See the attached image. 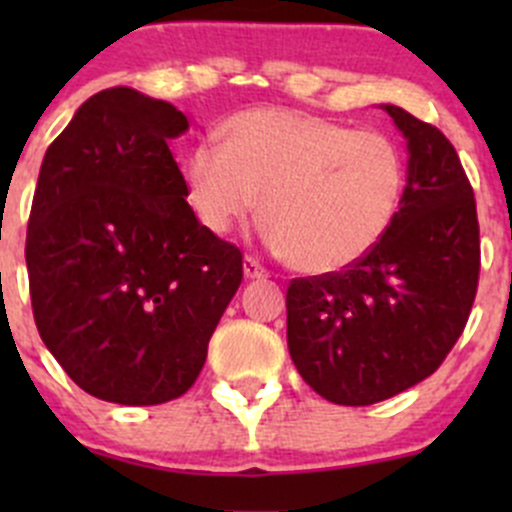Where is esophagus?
Instances as JSON below:
<instances>
[{
  "mask_svg": "<svg viewBox=\"0 0 512 512\" xmlns=\"http://www.w3.org/2000/svg\"><path fill=\"white\" fill-rule=\"evenodd\" d=\"M242 270H245L247 280H262V277H267V270L255 260V257H245V262H242Z\"/></svg>",
  "mask_w": 512,
  "mask_h": 512,
  "instance_id": "obj_1",
  "label": "esophagus"
}]
</instances>
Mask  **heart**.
Wrapping results in <instances>:
<instances>
[{"label": "heart", "mask_w": 512, "mask_h": 512, "mask_svg": "<svg viewBox=\"0 0 512 512\" xmlns=\"http://www.w3.org/2000/svg\"><path fill=\"white\" fill-rule=\"evenodd\" d=\"M218 133L183 160L190 208L215 235L250 218L262 193L272 250L329 275L364 260L394 225L406 163L384 133L287 108L242 111Z\"/></svg>", "instance_id": "heart-1"}]
</instances>
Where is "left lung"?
Segmentation results:
<instances>
[{
    "label": "left lung",
    "instance_id": "obj_1",
    "mask_svg": "<svg viewBox=\"0 0 512 512\" xmlns=\"http://www.w3.org/2000/svg\"><path fill=\"white\" fill-rule=\"evenodd\" d=\"M409 148L399 213L356 265L287 289V347L332 404L369 406L431 376L463 334L478 289L473 188L446 136L384 103Z\"/></svg>",
    "mask_w": 512,
    "mask_h": 512
}]
</instances>
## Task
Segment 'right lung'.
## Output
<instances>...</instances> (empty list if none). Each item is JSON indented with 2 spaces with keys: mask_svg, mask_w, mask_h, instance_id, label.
<instances>
[{
  "mask_svg": "<svg viewBox=\"0 0 512 512\" xmlns=\"http://www.w3.org/2000/svg\"><path fill=\"white\" fill-rule=\"evenodd\" d=\"M188 118L128 86L98 91L46 148L27 230L34 322L76 386L156 406L198 379L242 282V252L200 225L168 141Z\"/></svg>",
  "mask_w": 512,
  "mask_h": 512,
  "instance_id": "add662e5",
  "label": "right lung"
}]
</instances>
